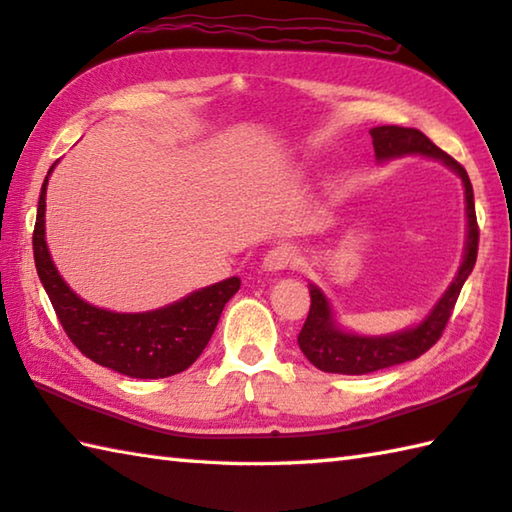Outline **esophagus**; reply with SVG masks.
<instances>
[{"mask_svg": "<svg viewBox=\"0 0 512 512\" xmlns=\"http://www.w3.org/2000/svg\"><path fill=\"white\" fill-rule=\"evenodd\" d=\"M297 264H300V253H297V248L291 244L275 246L273 250H268L264 257V268L271 273L284 271V268H295Z\"/></svg>", "mask_w": 512, "mask_h": 512, "instance_id": "obj_1", "label": "esophagus"}]
</instances>
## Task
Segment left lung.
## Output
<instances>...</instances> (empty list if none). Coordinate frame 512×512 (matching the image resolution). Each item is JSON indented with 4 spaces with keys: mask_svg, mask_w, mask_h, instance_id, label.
<instances>
[{
    "mask_svg": "<svg viewBox=\"0 0 512 512\" xmlns=\"http://www.w3.org/2000/svg\"><path fill=\"white\" fill-rule=\"evenodd\" d=\"M371 138H374V152L376 159L383 163L389 159H398L405 154H421L427 159H439L454 172L461 176L463 188H466V215H468V241H466V255L459 266V273L454 282L448 286L439 302L434 304L430 315L416 327L392 333V336H356V333H347L338 329L336 320H333L331 304L318 286H309L311 291V309L306 315V322L297 336V345L302 353L309 358L311 365H315L329 374H347V376H360L371 374V371L387 369L394 365H401L407 360H416L418 356L436 345L441 333L448 324L454 304L461 293L463 284H466L468 275L472 273L477 262L479 250V226L475 215V194H472V183L468 179V172L463 165L445 154L441 147H436L430 138L414 127H398V125H383L371 129Z\"/></svg>",
    "mask_w": 512,
    "mask_h": 512,
    "instance_id": "left-lung-1",
    "label": "left lung"
}]
</instances>
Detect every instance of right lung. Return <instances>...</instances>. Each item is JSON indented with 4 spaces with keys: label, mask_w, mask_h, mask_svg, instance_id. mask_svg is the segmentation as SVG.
I'll return each mask as SVG.
<instances>
[{
    "label": "right lung",
    "mask_w": 512,
    "mask_h": 512,
    "mask_svg": "<svg viewBox=\"0 0 512 512\" xmlns=\"http://www.w3.org/2000/svg\"><path fill=\"white\" fill-rule=\"evenodd\" d=\"M49 174L42 183L37 203L33 257L37 275L64 333L89 360L129 378L181 374L206 349L226 302L239 291V277H228L147 313H114L87 304L62 280L46 246L44 210Z\"/></svg>",
    "instance_id": "obj_1"
}]
</instances>
